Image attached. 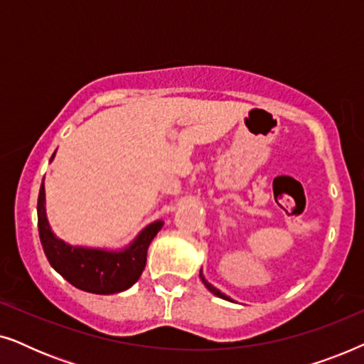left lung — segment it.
<instances>
[{
    "mask_svg": "<svg viewBox=\"0 0 364 364\" xmlns=\"http://www.w3.org/2000/svg\"><path fill=\"white\" fill-rule=\"evenodd\" d=\"M200 280H202V283H203V285H205V287L208 288V291H212V293H213V295L220 296V298H223V300H228V301H232V300H230V298H228V296L225 295V293H222L220 290H217V288H215V287H213V285H212V283H208V282L205 280V277H203V275H202V270H200Z\"/></svg>",
    "mask_w": 364,
    "mask_h": 364,
    "instance_id": "1",
    "label": "left lung"
}]
</instances>
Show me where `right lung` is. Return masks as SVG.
Returning <instances> with one entry per match:
<instances>
[{
    "label": "right lung",
    "instance_id": "right-lung-1",
    "mask_svg": "<svg viewBox=\"0 0 364 364\" xmlns=\"http://www.w3.org/2000/svg\"><path fill=\"white\" fill-rule=\"evenodd\" d=\"M44 203L46 197L44 183H41L38 197V228L43 250L54 270L73 287L96 295H112L127 290L139 280L146 267L149 245L162 228V220L147 225L124 250L73 247L53 233Z\"/></svg>",
    "mask_w": 364,
    "mask_h": 364
}]
</instances>
